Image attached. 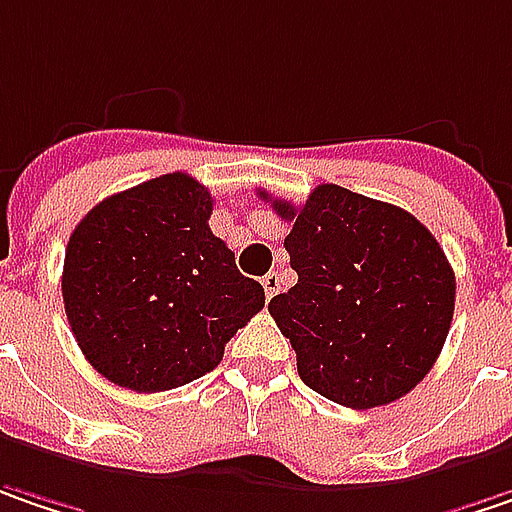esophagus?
<instances>
[{"mask_svg":"<svg viewBox=\"0 0 512 512\" xmlns=\"http://www.w3.org/2000/svg\"><path fill=\"white\" fill-rule=\"evenodd\" d=\"M263 292H266V298H272L278 289H281V278H278V272H269V275H263Z\"/></svg>","mask_w":512,"mask_h":512,"instance_id":"obj_1","label":"esophagus"}]
</instances>
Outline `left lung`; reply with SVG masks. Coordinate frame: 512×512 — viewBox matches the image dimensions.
<instances>
[{"instance_id": "left-lung-1", "label": "left lung", "mask_w": 512, "mask_h": 512, "mask_svg": "<svg viewBox=\"0 0 512 512\" xmlns=\"http://www.w3.org/2000/svg\"><path fill=\"white\" fill-rule=\"evenodd\" d=\"M284 246L298 284L269 313L298 356V376L347 408L400 400L432 371L455 313V272L432 231L408 211L318 185Z\"/></svg>"}]
</instances>
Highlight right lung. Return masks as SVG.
Listing matches in <instances>:
<instances>
[{"label":"right lung","mask_w":512,"mask_h":512,"mask_svg":"<svg viewBox=\"0 0 512 512\" xmlns=\"http://www.w3.org/2000/svg\"><path fill=\"white\" fill-rule=\"evenodd\" d=\"M214 199L188 173H165L98 202L72 231L63 304L77 347L109 382L170 391L214 371L226 342L263 310L208 226Z\"/></svg>","instance_id":"obj_1"}]
</instances>
